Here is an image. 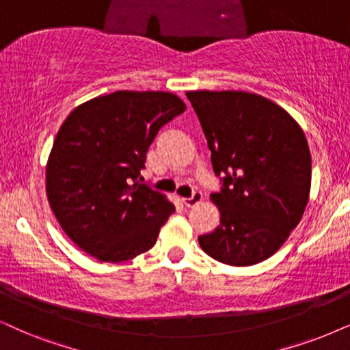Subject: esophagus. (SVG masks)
I'll list each match as a JSON object with an SVG mask.
<instances>
[{
  "label": "esophagus",
  "mask_w": 350,
  "mask_h": 350,
  "mask_svg": "<svg viewBox=\"0 0 350 350\" xmlns=\"http://www.w3.org/2000/svg\"><path fill=\"white\" fill-rule=\"evenodd\" d=\"M202 198H203V196H202V192H193L192 193V197H185V198H183V203L187 208H192V206H196V205H198V203L202 202Z\"/></svg>",
  "instance_id": "obj_1"
}]
</instances>
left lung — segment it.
Here are the masks:
<instances>
[{
	"instance_id": "8db88e82",
	"label": "left lung",
	"mask_w": 350,
	"mask_h": 350,
	"mask_svg": "<svg viewBox=\"0 0 350 350\" xmlns=\"http://www.w3.org/2000/svg\"><path fill=\"white\" fill-rule=\"evenodd\" d=\"M196 109L221 192L211 193L219 226L198 237L202 250L231 267H250L281 249L302 219L312 157L299 122L262 95L193 90Z\"/></svg>"
}]
</instances>
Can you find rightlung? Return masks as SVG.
Returning a JSON list of instances; mask_svg holds the SVG:
<instances>
[{
	"label": "right lung",
	"mask_w": 350,
	"mask_h": 350,
	"mask_svg": "<svg viewBox=\"0 0 350 350\" xmlns=\"http://www.w3.org/2000/svg\"><path fill=\"white\" fill-rule=\"evenodd\" d=\"M185 111L170 92L118 90L64 119L46 161V197L68 237L98 262L152 249L174 203L140 183L158 131Z\"/></svg>",
	"instance_id": "obj_1"
}]
</instances>
